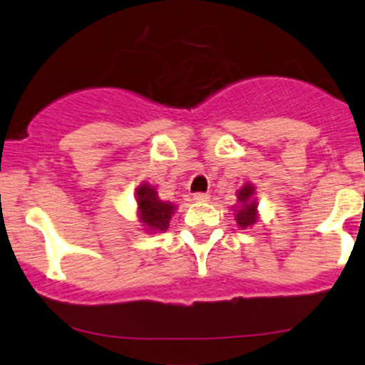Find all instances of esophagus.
Wrapping results in <instances>:
<instances>
[{
	"label": "esophagus",
	"instance_id": "1",
	"mask_svg": "<svg viewBox=\"0 0 365 365\" xmlns=\"http://www.w3.org/2000/svg\"><path fill=\"white\" fill-rule=\"evenodd\" d=\"M210 200L208 195H205V192H196V195H192V201H196V203H207Z\"/></svg>",
	"mask_w": 365,
	"mask_h": 365
}]
</instances>
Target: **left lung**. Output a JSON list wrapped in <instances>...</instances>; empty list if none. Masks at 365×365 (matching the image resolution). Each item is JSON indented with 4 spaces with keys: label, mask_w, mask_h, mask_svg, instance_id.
<instances>
[{
    "label": "left lung",
    "mask_w": 365,
    "mask_h": 365,
    "mask_svg": "<svg viewBox=\"0 0 365 365\" xmlns=\"http://www.w3.org/2000/svg\"><path fill=\"white\" fill-rule=\"evenodd\" d=\"M235 196H237V203L230 208H232L234 220L239 229L246 230L255 224H258L259 201H258V192H256L255 184L251 181L244 182L237 190V192H235Z\"/></svg>",
    "instance_id": "left-lung-1"
}]
</instances>
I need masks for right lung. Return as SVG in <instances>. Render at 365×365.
<instances>
[{"label":"right lung","instance_id":"obj_1","mask_svg":"<svg viewBox=\"0 0 365 365\" xmlns=\"http://www.w3.org/2000/svg\"><path fill=\"white\" fill-rule=\"evenodd\" d=\"M136 217L141 225V230L147 234H160L169 229L170 218L178 210V205L173 201L158 198L155 186L147 181H141L135 190Z\"/></svg>","mask_w":365,"mask_h":365}]
</instances>
